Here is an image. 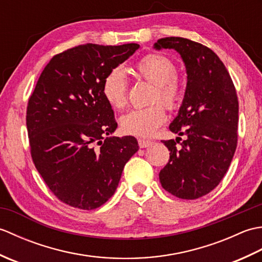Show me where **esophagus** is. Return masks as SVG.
I'll use <instances>...</instances> for the list:
<instances>
[{"instance_id":"1","label":"esophagus","mask_w":262,"mask_h":262,"mask_svg":"<svg viewBox=\"0 0 262 262\" xmlns=\"http://www.w3.org/2000/svg\"><path fill=\"white\" fill-rule=\"evenodd\" d=\"M151 144H152V142L149 140H145V138H138V145H140V147H142V148L148 147Z\"/></svg>"}]
</instances>
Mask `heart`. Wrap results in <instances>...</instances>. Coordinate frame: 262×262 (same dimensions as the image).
I'll list each match as a JSON object with an SVG mask.
<instances>
[{
    "label": "heart",
    "instance_id": "heart-1",
    "mask_svg": "<svg viewBox=\"0 0 262 262\" xmlns=\"http://www.w3.org/2000/svg\"><path fill=\"white\" fill-rule=\"evenodd\" d=\"M132 74L137 80L155 84L152 103L148 108L133 109L120 118L122 130L127 134L151 136L166 120V107L176 109L185 97V82L177 76V65L162 54H147L133 65ZM102 94L111 107L124 108L128 99L127 79L120 69H114L104 77ZM165 104L163 105L162 102Z\"/></svg>",
    "mask_w": 262,
    "mask_h": 262
}]
</instances>
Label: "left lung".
Returning a JSON list of instances; mask_svg holds the SVG:
<instances>
[{
  "mask_svg": "<svg viewBox=\"0 0 262 262\" xmlns=\"http://www.w3.org/2000/svg\"><path fill=\"white\" fill-rule=\"evenodd\" d=\"M155 48L176 49L188 74L179 115L169 127L186 138L162 141L169 148L170 159L160 171V181L166 191L178 198L197 199L219 186L235 153L236 90L223 62L202 43L166 37L159 39Z\"/></svg>",
  "mask_w": 262,
  "mask_h": 262,
  "instance_id": "left-lung-1",
  "label": "left lung"
}]
</instances>
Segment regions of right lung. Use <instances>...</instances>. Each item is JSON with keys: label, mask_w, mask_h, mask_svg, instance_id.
Here are the masks:
<instances>
[{"label": "right lung", "mask_w": 262, "mask_h": 262, "mask_svg": "<svg viewBox=\"0 0 262 262\" xmlns=\"http://www.w3.org/2000/svg\"><path fill=\"white\" fill-rule=\"evenodd\" d=\"M138 48L85 43L66 49L49 60L28 100L33 163L51 191L72 207L90 210L109 200L137 152L135 137L104 138L117 122L102 83Z\"/></svg>", "instance_id": "1"}]
</instances>
